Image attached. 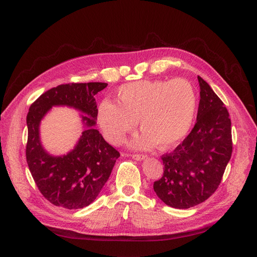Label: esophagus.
<instances>
[{"label": "esophagus", "mask_w": 257, "mask_h": 257, "mask_svg": "<svg viewBox=\"0 0 257 257\" xmlns=\"http://www.w3.org/2000/svg\"><path fill=\"white\" fill-rule=\"evenodd\" d=\"M131 157H132V158H134L135 160H137V161H141V160H144V159L146 158V156H145V155H139V154H135V155H132Z\"/></svg>", "instance_id": "esophagus-1"}]
</instances>
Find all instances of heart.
<instances>
[{
	"label": "heart",
	"mask_w": 257,
	"mask_h": 257,
	"mask_svg": "<svg viewBox=\"0 0 257 257\" xmlns=\"http://www.w3.org/2000/svg\"><path fill=\"white\" fill-rule=\"evenodd\" d=\"M116 96L117 103L103 99L97 110L103 135L113 145L121 144L140 120L144 132L132 146L172 147L188 134L197 109L196 91L183 78L129 82L120 85Z\"/></svg>",
	"instance_id": "1"
}]
</instances>
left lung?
Here are the masks:
<instances>
[{
    "label": "left lung",
    "mask_w": 257,
    "mask_h": 257,
    "mask_svg": "<svg viewBox=\"0 0 257 257\" xmlns=\"http://www.w3.org/2000/svg\"><path fill=\"white\" fill-rule=\"evenodd\" d=\"M198 81L197 121L181 144L162 156L164 173L154 183L158 197L175 208L193 207L210 198L232 156L230 114L208 83L200 76Z\"/></svg>",
    "instance_id": "8db88e82"
}]
</instances>
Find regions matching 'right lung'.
<instances>
[{
    "label": "right lung",
    "instance_id": "right-lung-1",
    "mask_svg": "<svg viewBox=\"0 0 257 257\" xmlns=\"http://www.w3.org/2000/svg\"><path fill=\"white\" fill-rule=\"evenodd\" d=\"M104 82L65 83L40 95L27 113L26 161L43 197L56 206L77 210L91 204L109 179L119 153L103 140L94 125L97 119L95 94ZM53 105H69L86 114V129L78 145L68 155L54 157L43 149L39 125Z\"/></svg>",
    "mask_w": 257,
    "mask_h": 257
}]
</instances>
